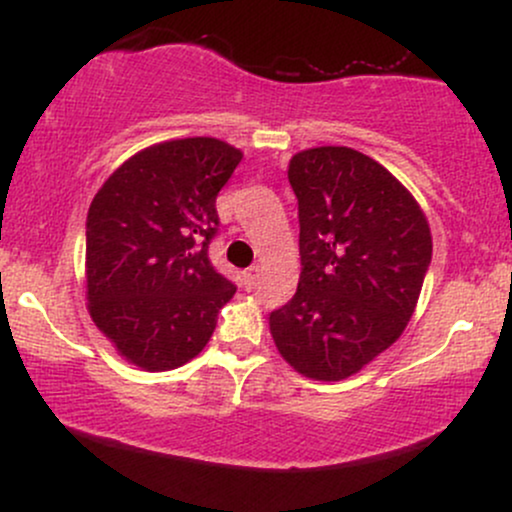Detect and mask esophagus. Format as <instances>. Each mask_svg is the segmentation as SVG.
<instances>
[{"instance_id": "1", "label": "esophagus", "mask_w": 512, "mask_h": 512, "mask_svg": "<svg viewBox=\"0 0 512 512\" xmlns=\"http://www.w3.org/2000/svg\"><path fill=\"white\" fill-rule=\"evenodd\" d=\"M257 279H260V267H248L243 272V284L245 289H252V286L257 284Z\"/></svg>"}]
</instances>
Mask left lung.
<instances>
[{"label":"left lung","mask_w":512,"mask_h":512,"mask_svg":"<svg viewBox=\"0 0 512 512\" xmlns=\"http://www.w3.org/2000/svg\"><path fill=\"white\" fill-rule=\"evenodd\" d=\"M301 279L269 315L279 354L305 378L344 380L404 332L431 264V228L390 170L349 146L289 163Z\"/></svg>","instance_id":"obj_1"}]
</instances>
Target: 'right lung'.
I'll return each mask as SVG.
<instances>
[{
  "label": "right lung",
  "instance_id": "right-lung-1",
  "mask_svg": "<svg viewBox=\"0 0 512 512\" xmlns=\"http://www.w3.org/2000/svg\"><path fill=\"white\" fill-rule=\"evenodd\" d=\"M243 154L211 137L134 154L103 182L86 219L88 313L117 354L144 370L195 358L236 284L214 269L216 195Z\"/></svg>",
  "mask_w": 512,
  "mask_h": 512
}]
</instances>
